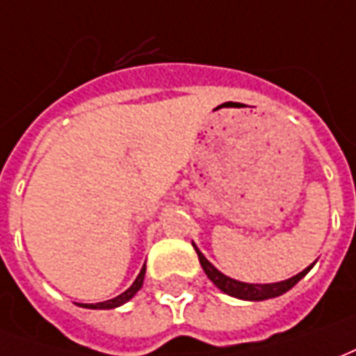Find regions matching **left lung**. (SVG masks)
I'll list each match as a JSON object with an SVG mask.
<instances>
[{
  "label": "left lung",
  "mask_w": 356,
  "mask_h": 356,
  "mask_svg": "<svg viewBox=\"0 0 356 356\" xmlns=\"http://www.w3.org/2000/svg\"><path fill=\"white\" fill-rule=\"evenodd\" d=\"M193 247H195L196 254H198V260H200V266H202V270L208 275V280L218 287L220 291H223L225 295H229V297H235V299L241 300H266V299H275V297H280L283 293H287L291 287H295L297 283L310 272V268L312 266H308L305 268L302 272L297 273V275H293L289 280H283V282L277 283H245V282H238V280H233V277H227L225 273H221L216 266L206 258V256L198 250L195 243H193Z\"/></svg>",
  "instance_id": "left-lung-1"
}]
</instances>
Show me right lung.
<instances>
[{
  "mask_svg": "<svg viewBox=\"0 0 356 356\" xmlns=\"http://www.w3.org/2000/svg\"><path fill=\"white\" fill-rule=\"evenodd\" d=\"M144 273H146V268H143V270H140V273L136 275V280L133 282V285H131V287H129L127 291H123L121 295H118L115 299L104 300V302H96V305H81V307H83V308H102V310H109V308H118V307H121V305H125V302H129V300L133 299L136 293H138V289L143 287Z\"/></svg>",
  "mask_w": 356,
  "mask_h": 356,
  "instance_id": "add662e5",
  "label": "right lung"
}]
</instances>
